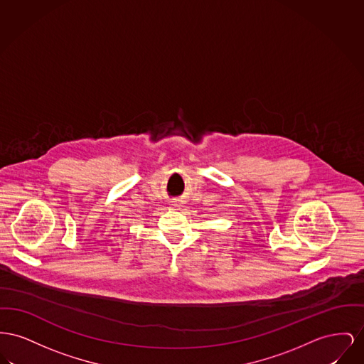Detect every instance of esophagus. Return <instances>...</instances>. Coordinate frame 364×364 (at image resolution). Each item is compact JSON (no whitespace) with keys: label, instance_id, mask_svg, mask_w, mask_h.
<instances>
[{"label":"esophagus","instance_id":"34e87169","mask_svg":"<svg viewBox=\"0 0 364 364\" xmlns=\"http://www.w3.org/2000/svg\"><path fill=\"white\" fill-rule=\"evenodd\" d=\"M173 207H179V205H181V203H179V201H173Z\"/></svg>","mask_w":364,"mask_h":364}]
</instances>
